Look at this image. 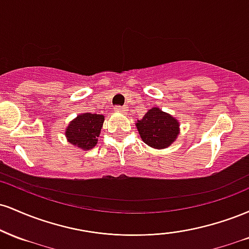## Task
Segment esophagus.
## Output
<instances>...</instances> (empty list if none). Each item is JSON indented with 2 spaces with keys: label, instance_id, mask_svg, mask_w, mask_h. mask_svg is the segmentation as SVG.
<instances>
[{
  "label": "esophagus",
  "instance_id": "1",
  "mask_svg": "<svg viewBox=\"0 0 249 249\" xmlns=\"http://www.w3.org/2000/svg\"><path fill=\"white\" fill-rule=\"evenodd\" d=\"M115 108H116V111H118V112H126V111H127L126 107H121V105H117Z\"/></svg>",
  "mask_w": 249,
  "mask_h": 249
}]
</instances>
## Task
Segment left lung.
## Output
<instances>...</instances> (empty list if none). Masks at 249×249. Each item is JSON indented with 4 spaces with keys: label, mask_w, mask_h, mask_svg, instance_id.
I'll return each mask as SVG.
<instances>
[{
    "label": "left lung",
    "mask_w": 249,
    "mask_h": 249,
    "mask_svg": "<svg viewBox=\"0 0 249 249\" xmlns=\"http://www.w3.org/2000/svg\"><path fill=\"white\" fill-rule=\"evenodd\" d=\"M136 126L142 142L157 150L170 146L179 134V122L159 107L148 110Z\"/></svg>",
    "instance_id": "8db88e82"
}]
</instances>
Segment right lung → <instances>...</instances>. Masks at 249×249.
<instances>
[{"label": "right lung", "instance_id": "right-lung-1", "mask_svg": "<svg viewBox=\"0 0 249 249\" xmlns=\"http://www.w3.org/2000/svg\"><path fill=\"white\" fill-rule=\"evenodd\" d=\"M104 123V116L96 113H83L77 116L65 130L68 142L82 150H91L96 146Z\"/></svg>", "mask_w": 249, "mask_h": 249}]
</instances>
